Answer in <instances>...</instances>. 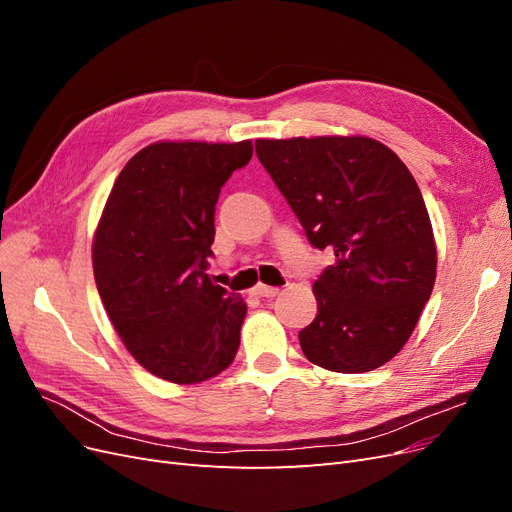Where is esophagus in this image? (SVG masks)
<instances>
[{"instance_id": "obj_1", "label": "esophagus", "mask_w": 512, "mask_h": 512, "mask_svg": "<svg viewBox=\"0 0 512 512\" xmlns=\"http://www.w3.org/2000/svg\"><path fill=\"white\" fill-rule=\"evenodd\" d=\"M256 297H260V299H273L277 292H280V288H275V286H265V284H258V286H254V290H252Z\"/></svg>"}]
</instances>
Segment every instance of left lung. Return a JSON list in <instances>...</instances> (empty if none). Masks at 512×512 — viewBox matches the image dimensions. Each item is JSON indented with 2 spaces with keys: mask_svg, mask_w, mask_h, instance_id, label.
Here are the masks:
<instances>
[{
  "mask_svg": "<svg viewBox=\"0 0 512 512\" xmlns=\"http://www.w3.org/2000/svg\"><path fill=\"white\" fill-rule=\"evenodd\" d=\"M256 156L307 241L333 254L314 282L318 314L301 350L339 374L371 371L406 346L436 282V241L421 190L367 136L258 138Z\"/></svg>",
  "mask_w": 512,
  "mask_h": 512,
  "instance_id": "8db88e82",
  "label": "left lung"
}]
</instances>
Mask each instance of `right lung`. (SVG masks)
I'll return each mask as SVG.
<instances>
[{"instance_id": "right-lung-1", "label": "right lung", "mask_w": 512, "mask_h": 512, "mask_svg": "<svg viewBox=\"0 0 512 512\" xmlns=\"http://www.w3.org/2000/svg\"><path fill=\"white\" fill-rule=\"evenodd\" d=\"M252 141L141 149L123 166L94 237L100 299L121 342L153 376L196 384L239 350L247 305L207 275L215 203Z\"/></svg>"}]
</instances>
